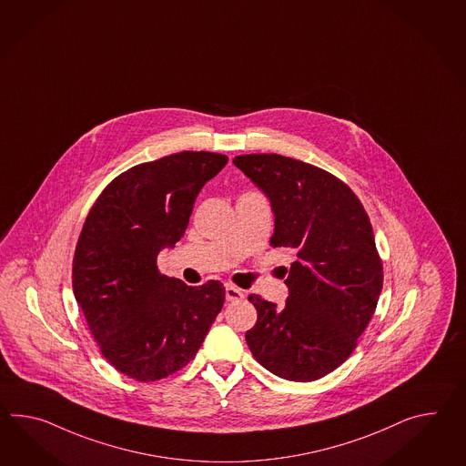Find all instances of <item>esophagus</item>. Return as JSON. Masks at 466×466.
Returning <instances> with one entry per match:
<instances>
[{
  "label": "esophagus",
  "instance_id": "esophagus-1",
  "mask_svg": "<svg viewBox=\"0 0 466 466\" xmlns=\"http://www.w3.org/2000/svg\"><path fill=\"white\" fill-rule=\"evenodd\" d=\"M244 298V293L236 288V286H232V284H228L226 286V299L228 301H238V299H242Z\"/></svg>",
  "mask_w": 466,
  "mask_h": 466
}]
</instances>
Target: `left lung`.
I'll list each match as a JSON object with an SVG mask.
<instances>
[{"mask_svg": "<svg viewBox=\"0 0 466 466\" xmlns=\"http://www.w3.org/2000/svg\"><path fill=\"white\" fill-rule=\"evenodd\" d=\"M234 165L271 202V246L296 252L283 308L249 296L258 321L246 341L274 375L317 380L350 357L382 291L370 220L345 183L309 163L261 153L236 157Z\"/></svg>", "mask_w": 466, "mask_h": 466, "instance_id": "1", "label": "left lung"}]
</instances>
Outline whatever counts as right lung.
Here are the masks:
<instances>
[{"instance_id":"obj_1","label":"right lung","mask_w":466,"mask_h":466,"mask_svg":"<svg viewBox=\"0 0 466 466\" xmlns=\"http://www.w3.org/2000/svg\"><path fill=\"white\" fill-rule=\"evenodd\" d=\"M228 159L182 151L137 165L104 188L84 222L74 295L104 359L139 382L193 360L224 307V284L187 286L159 273L157 258L183 238L197 195Z\"/></svg>"}]
</instances>
